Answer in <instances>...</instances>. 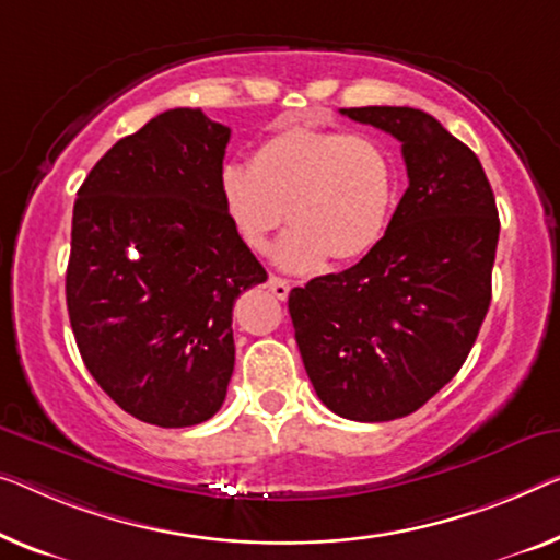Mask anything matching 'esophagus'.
Here are the masks:
<instances>
[{"label": "esophagus", "mask_w": 560, "mask_h": 560, "mask_svg": "<svg viewBox=\"0 0 560 560\" xmlns=\"http://www.w3.org/2000/svg\"><path fill=\"white\" fill-rule=\"evenodd\" d=\"M266 287H269V291L277 299H287L289 296V291H291V283L287 281V279H281V277H269V281H266Z\"/></svg>", "instance_id": "34e87169"}]
</instances>
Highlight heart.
<instances>
[{
  "label": "heart",
  "instance_id": "1",
  "mask_svg": "<svg viewBox=\"0 0 560 560\" xmlns=\"http://www.w3.org/2000/svg\"><path fill=\"white\" fill-rule=\"evenodd\" d=\"M221 198L233 229L264 252L281 223H294L273 261L304 273L354 261L380 244L397 203V161L370 132L287 125L256 148L252 168L229 163Z\"/></svg>",
  "mask_w": 560,
  "mask_h": 560
}]
</instances>
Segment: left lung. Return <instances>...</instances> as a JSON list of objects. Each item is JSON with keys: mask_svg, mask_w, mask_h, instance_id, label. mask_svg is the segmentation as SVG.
I'll return each instance as SVG.
<instances>
[{"mask_svg": "<svg viewBox=\"0 0 560 560\" xmlns=\"http://www.w3.org/2000/svg\"><path fill=\"white\" fill-rule=\"evenodd\" d=\"M402 143L407 165L385 236L352 269L289 294L316 395L357 422L405 417L455 377L490 306L498 208L478 155L415 107H345Z\"/></svg>", "mask_w": 560, "mask_h": 560, "instance_id": "left-lung-1", "label": "left lung"}]
</instances>
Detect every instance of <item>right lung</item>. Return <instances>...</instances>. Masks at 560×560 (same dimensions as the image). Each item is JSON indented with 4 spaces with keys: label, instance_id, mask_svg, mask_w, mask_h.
Here are the masks:
<instances>
[{
    "label": "right lung",
    "instance_id": "right-lung-1",
    "mask_svg": "<svg viewBox=\"0 0 560 560\" xmlns=\"http://www.w3.org/2000/svg\"><path fill=\"white\" fill-rule=\"evenodd\" d=\"M231 130L200 110L155 115L78 190L67 312L82 362L115 405L158 428L221 410L233 304L266 281L221 198Z\"/></svg>",
    "mask_w": 560,
    "mask_h": 560
}]
</instances>
